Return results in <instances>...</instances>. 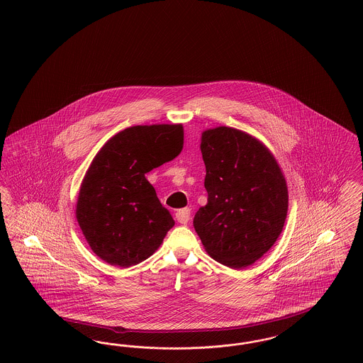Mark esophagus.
I'll return each instance as SVG.
<instances>
[{"mask_svg": "<svg viewBox=\"0 0 363 363\" xmlns=\"http://www.w3.org/2000/svg\"><path fill=\"white\" fill-rule=\"evenodd\" d=\"M175 218L177 220L181 223V225H186L189 222L190 219V209L189 208H182V209H178L175 212Z\"/></svg>", "mask_w": 363, "mask_h": 363, "instance_id": "1", "label": "esophagus"}]
</instances>
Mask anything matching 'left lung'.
Listing matches in <instances>:
<instances>
[{"mask_svg": "<svg viewBox=\"0 0 363 363\" xmlns=\"http://www.w3.org/2000/svg\"><path fill=\"white\" fill-rule=\"evenodd\" d=\"M200 150L208 203L196 212L194 230L212 259L245 268L267 253L283 230L286 179L272 154L238 129L206 130Z\"/></svg>", "mask_w": 363, "mask_h": 363, "instance_id": "left-lung-1", "label": "left lung"}]
</instances>
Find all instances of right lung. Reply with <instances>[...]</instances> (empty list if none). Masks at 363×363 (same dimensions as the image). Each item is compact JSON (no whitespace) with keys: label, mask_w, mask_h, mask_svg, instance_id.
Wrapping results in <instances>:
<instances>
[{"label":"right lung","mask_w":363,"mask_h":363,"mask_svg":"<svg viewBox=\"0 0 363 363\" xmlns=\"http://www.w3.org/2000/svg\"><path fill=\"white\" fill-rule=\"evenodd\" d=\"M182 125H138L110 138L83 179L76 216L88 245L111 265L148 259L174 225L145 174L173 160Z\"/></svg>","instance_id":"obj_1"}]
</instances>
